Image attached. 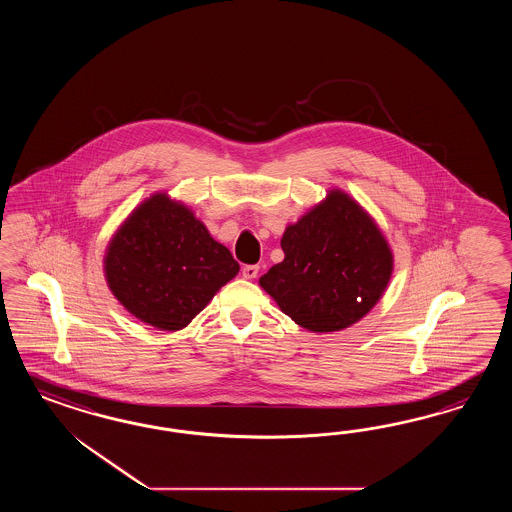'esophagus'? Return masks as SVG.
Returning <instances> with one entry per match:
<instances>
[{"mask_svg":"<svg viewBox=\"0 0 512 512\" xmlns=\"http://www.w3.org/2000/svg\"><path fill=\"white\" fill-rule=\"evenodd\" d=\"M257 274H259V266L257 264H246L242 268V276L246 279L257 278Z\"/></svg>","mask_w":512,"mask_h":512,"instance_id":"obj_1","label":"esophagus"}]
</instances>
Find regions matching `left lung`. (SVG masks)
<instances>
[{
  "instance_id": "obj_1",
  "label": "left lung",
  "mask_w": 512,
  "mask_h": 512,
  "mask_svg": "<svg viewBox=\"0 0 512 512\" xmlns=\"http://www.w3.org/2000/svg\"><path fill=\"white\" fill-rule=\"evenodd\" d=\"M281 249L285 259L259 285L311 332L355 325L379 302L394 268L377 223L340 189L285 229Z\"/></svg>"
}]
</instances>
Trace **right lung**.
<instances>
[{
  "mask_svg": "<svg viewBox=\"0 0 512 512\" xmlns=\"http://www.w3.org/2000/svg\"><path fill=\"white\" fill-rule=\"evenodd\" d=\"M238 270L231 251L167 193L139 204L105 255L112 295L142 323L169 332L189 325Z\"/></svg>",
  "mask_w": 512,
  "mask_h": 512,
  "instance_id": "obj_1",
  "label": "right lung"
}]
</instances>
